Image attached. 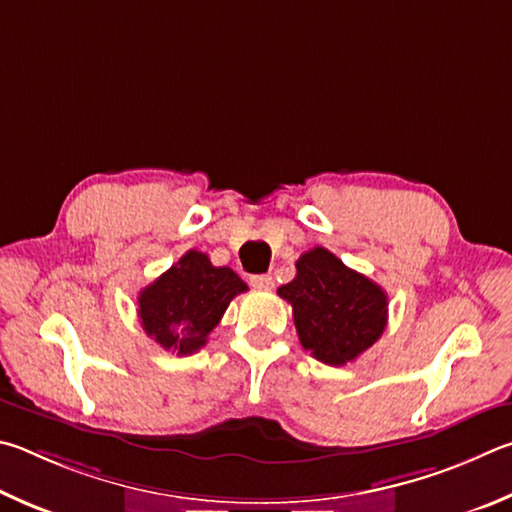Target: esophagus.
<instances>
[{
    "instance_id": "esophagus-1",
    "label": "esophagus",
    "mask_w": 512,
    "mask_h": 512,
    "mask_svg": "<svg viewBox=\"0 0 512 512\" xmlns=\"http://www.w3.org/2000/svg\"><path fill=\"white\" fill-rule=\"evenodd\" d=\"M249 283L254 285L258 290H272L274 288V279L270 274H254L249 276Z\"/></svg>"
}]
</instances>
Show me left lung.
<instances>
[{"label":"left lung","instance_id":"1","mask_svg":"<svg viewBox=\"0 0 512 512\" xmlns=\"http://www.w3.org/2000/svg\"><path fill=\"white\" fill-rule=\"evenodd\" d=\"M279 297L292 306L301 346L330 366L353 362L387 328V292L324 247L299 258L297 276Z\"/></svg>","mask_w":512,"mask_h":512}]
</instances>
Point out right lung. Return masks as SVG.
<instances>
[{
  "label": "right lung",
  "instance_id": "right-lung-1",
  "mask_svg": "<svg viewBox=\"0 0 512 512\" xmlns=\"http://www.w3.org/2000/svg\"><path fill=\"white\" fill-rule=\"evenodd\" d=\"M240 292H247V285L231 267H215L202 251L188 249L139 292L137 312L146 335L164 351L191 355L206 344Z\"/></svg>",
  "mask_w": 512,
  "mask_h": 512
}]
</instances>
